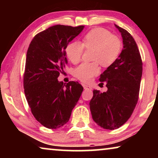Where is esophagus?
Returning a JSON list of instances; mask_svg holds the SVG:
<instances>
[{"mask_svg":"<svg viewBox=\"0 0 158 158\" xmlns=\"http://www.w3.org/2000/svg\"><path fill=\"white\" fill-rule=\"evenodd\" d=\"M82 85H83L84 89H86V90H91L92 89L91 87H90V85H86V84H82Z\"/></svg>","mask_w":158,"mask_h":158,"instance_id":"esophagus-1","label":"esophagus"}]
</instances>
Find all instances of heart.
Listing matches in <instances>:
<instances>
[{
	"label": "heart",
	"instance_id": "obj_1",
	"mask_svg": "<svg viewBox=\"0 0 158 158\" xmlns=\"http://www.w3.org/2000/svg\"><path fill=\"white\" fill-rule=\"evenodd\" d=\"M84 48L94 49L92 62H84L73 70V75L80 81L88 83L100 72L99 63L105 68L111 66L119 56L122 48V41L117 36L103 28L90 30L83 36L82 44L73 42L66 48L67 57L73 63L81 61Z\"/></svg>",
	"mask_w": 158,
	"mask_h": 158
}]
</instances>
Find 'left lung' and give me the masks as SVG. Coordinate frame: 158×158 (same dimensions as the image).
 Returning <instances> with one entry per match:
<instances>
[{"mask_svg": "<svg viewBox=\"0 0 158 158\" xmlns=\"http://www.w3.org/2000/svg\"><path fill=\"white\" fill-rule=\"evenodd\" d=\"M115 26L122 34L124 49L99 78L101 83H106L107 91L94 90L89 103L94 122L110 130L119 128L130 118L139 98L142 75V61L136 42L127 30Z\"/></svg>", "mask_w": 158, "mask_h": 158, "instance_id": "1", "label": "left lung"}]
</instances>
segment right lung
Here are the masks:
<instances>
[{
  "label": "right lung",
  "mask_w": 158,
  "mask_h": 158,
  "mask_svg": "<svg viewBox=\"0 0 158 158\" xmlns=\"http://www.w3.org/2000/svg\"><path fill=\"white\" fill-rule=\"evenodd\" d=\"M84 26L55 25L36 34L27 53L23 73L26 98L34 118L48 129L60 128L70 119L83 88L66 85L57 77L68 64L65 49Z\"/></svg>",
  "instance_id": "right-lung-1"
}]
</instances>
